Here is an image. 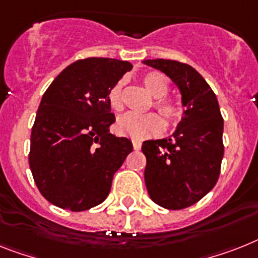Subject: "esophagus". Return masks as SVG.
Segmentation results:
<instances>
[{"instance_id": "obj_1", "label": "esophagus", "mask_w": 258, "mask_h": 258, "mask_svg": "<svg viewBox=\"0 0 258 258\" xmlns=\"http://www.w3.org/2000/svg\"><path fill=\"white\" fill-rule=\"evenodd\" d=\"M132 144H133V149L134 150H140L141 149V141H137V140H133L132 141Z\"/></svg>"}]
</instances>
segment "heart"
<instances>
[{
	"mask_svg": "<svg viewBox=\"0 0 258 258\" xmlns=\"http://www.w3.org/2000/svg\"><path fill=\"white\" fill-rule=\"evenodd\" d=\"M142 84L149 93L155 97L154 108L170 125H176L184 116V106L175 97H169V80L159 71H149L142 76ZM110 108L116 112L124 109L122 103V82H117L108 95ZM116 132L121 136L134 140H144L162 133L165 124L162 118L155 113L136 114L125 113L116 121Z\"/></svg>",
	"mask_w": 258,
	"mask_h": 258,
	"instance_id": "heart-1",
	"label": "heart"
}]
</instances>
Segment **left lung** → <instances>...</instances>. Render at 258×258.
I'll use <instances>...</instances> for the list:
<instances>
[{
    "label": "left lung",
    "mask_w": 258,
    "mask_h": 258,
    "mask_svg": "<svg viewBox=\"0 0 258 258\" xmlns=\"http://www.w3.org/2000/svg\"><path fill=\"white\" fill-rule=\"evenodd\" d=\"M144 63L175 83L186 106L171 137L142 144L145 183L154 203L167 210H183L201 201L218 182L224 155V121L216 95L195 68L167 59Z\"/></svg>",
    "instance_id": "obj_1"
}]
</instances>
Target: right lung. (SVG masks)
Returning <instances> with one entry per match:
<instances>
[{"label": "right lung", "instance_id": "1", "mask_svg": "<svg viewBox=\"0 0 258 258\" xmlns=\"http://www.w3.org/2000/svg\"><path fill=\"white\" fill-rule=\"evenodd\" d=\"M129 61L87 57L74 61L44 92L31 129L29 165L39 192L74 212L103 203L114 172L133 150L109 133L114 122L108 95Z\"/></svg>", "mask_w": 258, "mask_h": 258}]
</instances>
